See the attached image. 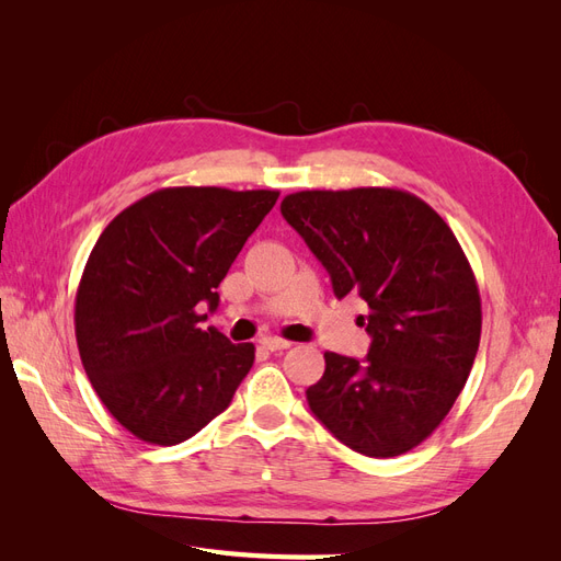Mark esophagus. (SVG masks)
Masks as SVG:
<instances>
[{
  "label": "esophagus",
  "instance_id": "1",
  "mask_svg": "<svg viewBox=\"0 0 561 561\" xmlns=\"http://www.w3.org/2000/svg\"><path fill=\"white\" fill-rule=\"evenodd\" d=\"M260 344H262L266 351H285V348L293 346L290 342H287V339H280V336H262Z\"/></svg>",
  "mask_w": 561,
  "mask_h": 561
}]
</instances>
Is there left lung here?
<instances>
[{
  "mask_svg": "<svg viewBox=\"0 0 561 561\" xmlns=\"http://www.w3.org/2000/svg\"><path fill=\"white\" fill-rule=\"evenodd\" d=\"M280 213L334 295L367 304V358L328 351L307 388L311 412L358 454L414 449L449 414L480 346L478 280L454 231L426 201L388 186L287 194Z\"/></svg>",
  "mask_w": 561,
  "mask_h": 561,
  "instance_id": "1",
  "label": "left lung"
}]
</instances>
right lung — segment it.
Returning <instances> with one entry per match:
<instances>
[{
  "mask_svg": "<svg viewBox=\"0 0 561 561\" xmlns=\"http://www.w3.org/2000/svg\"><path fill=\"white\" fill-rule=\"evenodd\" d=\"M278 192L168 186L118 213L79 280L75 332L110 414L171 447L222 414L254 363L252 344L201 330L217 287Z\"/></svg>",
  "mask_w": 561,
  "mask_h": 561,
  "instance_id": "1",
  "label": "right lung"
}]
</instances>
